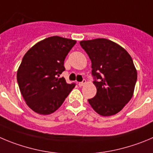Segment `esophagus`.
I'll return each instance as SVG.
<instances>
[{"mask_svg": "<svg viewBox=\"0 0 153 153\" xmlns=\"http://www.w3.org/2000/svg\"><path fill=\"white\" fill-rule=\"evenodd\" d=\"M86 83H87L86 80H83V81H82V82H80V83L78 84V85H79V87H83L86 85Z\"/></svg>", "mask_w": 153, "mask_h": 153, "instance_id": "obj_1", "label": "esophagus"}]
</instances>
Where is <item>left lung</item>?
Returning <instances> with one entry per match:
<instances>
[{
  "mask_svg": "<svg viewBox=\"0 0 153 153\" xmlns=\"http://www.w3.org/2000/svg\"><path fill=\"white\" fill-rule=\"evenodd\" d=\"M92 63L97 94L88 100L94 110L111 116L123 109L132 98L137 72L128 51L115 42L96 38L80 41Z\"/></svg>",
  "mask_w": 153,
  "mask_h": 153,
  "instance_id": "left-lung-1",
  "label": "left lung"
}]
</instances>
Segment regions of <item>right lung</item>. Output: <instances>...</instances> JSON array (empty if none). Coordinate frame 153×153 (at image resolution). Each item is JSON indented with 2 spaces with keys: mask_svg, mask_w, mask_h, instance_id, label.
<instances>
[{
  "mask_svg": "<svg viewBox=\"0 0 153 153\" xmlns=\"http://www.w3.org/2000/svg\"><path fill=\"white\" fill-rule=\"evenodd\" d=\"M75 44V40L49 37L24 55L17 82L25 103L36 113L50 115L56 111L75 88V84H67L59 77L65 70V56Z\"/></svg>",
  "mask_w": 153,
  "mask_h": 153,
  "instance_id": "1",
  "label": "right lung"
}]
</instances>
